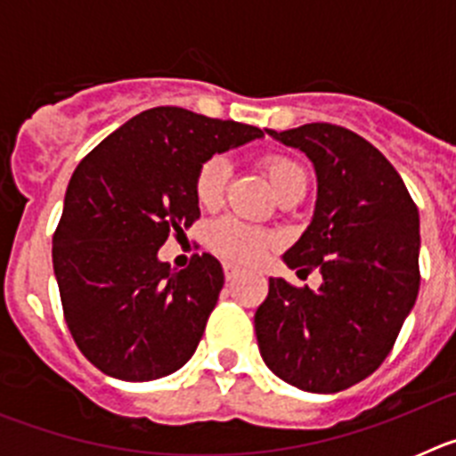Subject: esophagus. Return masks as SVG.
<instances>
[{
    "mask_svg": "<svg viewBox=\"0 0 456 456\" xmlns=\"http://www.w3.org/2000/svg\"><path fill=\"white\" fill-rule=\"evenodd\" d=\"M224 273H225V281H235V278L240 276V269H237L235 265L225 263L224 265Z\"/></svg>",
    "mask_w": 456,
    "mask_h": 456,
    "instance_id": "34e87169",
    "label": "esophagus"
}]
</instances>
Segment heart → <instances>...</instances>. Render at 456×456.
Segmentation results:
<instances>
[{"label": "heart", "instance_id": "heart-1", "mask_svg": "<svg viewBox=\"0 0 456 456\" xmlns=\"http://www.w3.org/2000/svg\"><path fill=\"white\" fill-rule=\"evenodd\" d=\"M263 167L276 193L288 189L289 184H305L304 167L299 162H294L292 157L273 152V155L265 157ZM228 180H231V164H228V159L221 155L208 157L199 167L196 180H193L196 200L203 208H215L224 199ZM208 244L216 256H221L228 263L256 265L265 260L267 253L276 247V237L269 231L257 228V225L247 224V221L235 219V216H224V219L209 225Z\"/></svg>", "mask_w": 456, "mask_h": 456}]
</instances>
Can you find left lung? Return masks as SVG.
Masks as SVG:
<instances>
[{
  "label": "left lung",
  "mask_w": 456,
  "mask_h": 456,
  "mask_svg": "<svg viewBox=\"0 0 456 456\" xmlns=\"http://www.w3.org/2000/svg\"><path fill=\"white\" fill-rule=\"evenodd\" d=\"M267 134L315 167V215L283 260L320 269L322 285L313 292L269 278L257 347L289 386L340 393L384 363L416 304L420 216L400 173L352 130L308 123Z\"/></svg>",
  "instance_id": "8db88e82"
}]
</instances>
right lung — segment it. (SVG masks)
<instances>
[{"label":"right lung","mask_w":456,"mask_h":456,"mask_svg":"<svg viewBox=\"0 0 456 456\" xmlns=\"http://www.w3.org/2000/svg\"><path fill=\"white\" fill-rule=\"evenodd\" d=\"M263 130L183 107L141 111L72 173L52 240L63 317L79 352L123 381H152L187 363L224 288L209 253L171 269L157 251L200 216V164Z\"/></svg>","instance_id":"add662e5"}]
</instances>
